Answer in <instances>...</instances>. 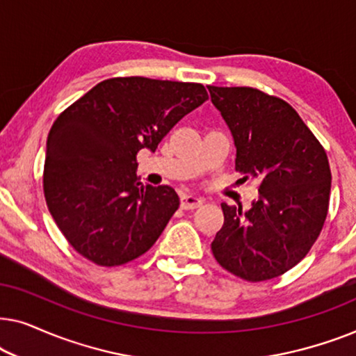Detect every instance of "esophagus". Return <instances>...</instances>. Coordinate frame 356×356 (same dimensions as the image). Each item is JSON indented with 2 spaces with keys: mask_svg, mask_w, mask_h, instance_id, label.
I'll return each mask as SVG.
<instances>
[{
  "mask_svg": "<svg viewBox=\"0 0 356 356\" xmlns=\"http://www.w3.org/2000/svg\"><path fill=\"white\" fill-rule=\"evenodd\" d=\"M202 202L204 199L196 196V194H184V196H181V207L186 209V211H189V209L201 207Z\"/></svg>",
  "mask_w": 356,
  "mask_h": 356,
  "instance_id": "34e87169",
  "label": "esophagus"
}]
</instances>
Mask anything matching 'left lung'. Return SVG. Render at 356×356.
<instances>
[{
    "instance_id": "obj_1",
    "label": "left lung",
    "mask_w": 356,
    "mask_h": 356,
    "mask_svg": "<svg viewBox=\"0 0 356 356\" xmlns=\"http://www.w3.org/2000/svg\"><path fill=\"white\" fill-rule=\"evenodd\" d=\"M207 89L235 140V168L259 191L248 211L222 204L225 220L212 252L241 279H274L298 264L323 230L332 179L327 155L282 99L252 87Z\"/></svg>"
}]
</instances>
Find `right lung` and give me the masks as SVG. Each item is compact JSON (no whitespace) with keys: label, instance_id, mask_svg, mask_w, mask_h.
I'll list each match as a JSON object with an SVG mask.
<instances>
[{"label":"right lung","instance_id":"add662e5","mask_svg":"<svg viewBox=\"0 0 356 356\" xmlns=\"http://www.w3.org/2000/svg\"><path fill=\"white\" fill-rule=\"evenodd\" d=\"M207 100L202 84L115 77L87 92L53 123L43 191L71 246L99 266L144 254L179 207L170 186L140 184L136 155L155 152L183 116Z\"/></svg>","mask_w":356,"mask_h":356}]
</instances>
